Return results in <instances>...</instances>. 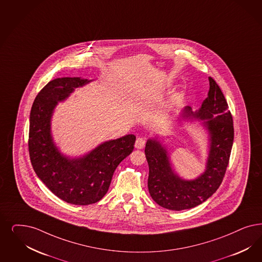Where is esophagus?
<instances>
[{
  "instance_id": "1",
  "label": "esophagus",
  "mask_w": 262,
  "mask_h": 262,
  "mask_svg": "<svg viewBox=\"0 0 262 262\" xmlns=\"http://www.w3.org/2000/svg\"><path fill=\"white\" fill-rule=\"evenodd\" d=\"M136 149H143L145 146V139L143 137H138L137 139H136Z\"/></svg>"
}]
</instances>
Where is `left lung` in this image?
I'll use <instances>...</instances> for the list:
<instances>
[{"label": "left lung", "mask_w": 262, "mask_h": 262, "mask_svg": "<svg viewBox=\"0 0 262 262\" xmlns=\"http://www.w3.org/2000/svg\"><path fill=\"white\" fill-rule=\"evenodd\" d=\"M208 97L194 112L182 109L178 120H198L207 134L208 156L205 170L191 180L175 171L166 145L157 136L146 142L149 165L148 189L160 206L174 211L195 207L207 200L223 182L233 144V120L226 98L216 81L209 77Z\"/></svg>", "instance_id": "8db88e82"}]
</instances>
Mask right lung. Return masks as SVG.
<instances>
[{
    "mask_svg": "<svg viewBox=\"0 0 262 262\" xmlns=\"http://www.w3.org/2000/svg\"><path fill=\"white\" fill-rule=\"evenodd\" d=\"M93 80L63 77L38 93L30 114L29 153L37 177L56 196L74 205H89L107 192L119 163L134 150L136 136L126 135L102 142L80 157L62 153L54 142L51 120L56 106L76 88Z\"/></svg>",
    "mask_w": 262,
    "mask_h": 262,
    "instance_id": "obj_1",
    "label": "right lung"
}]
</instances>
